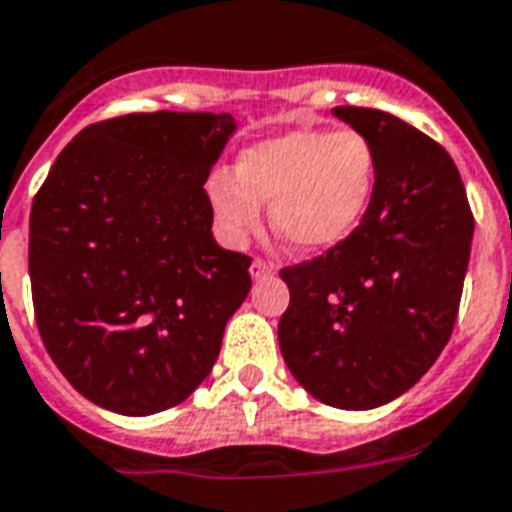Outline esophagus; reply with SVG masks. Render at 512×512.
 <instances>
[{
  "label": "esophagus",
  "mask_w": 512,
  "mask_h": 512,
  "mask_svg": "<svg viewBox=\"0 0 512 512\" xmlns=\"http://www.w3.org/2000/svg\"><path fill=\"white\" fill-rule=\"evenodd\" d=\"M270 273H273V268L268 263H263V260H252V265H249V276L255 278V281H263Z\"/></svg>",
  "instance_id": "esophagus-1"
}]
</instances>
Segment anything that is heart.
Instances as JSON below:
<instances>
[{
	"label": "heart",
	"instance_id": "1",
	"mask_svg": "<svg viewBox=\"0 0 512 512\" xmlns=\"http://www.w3.org/2000/svg\"><path fill=\"white\" fill-rule=\"evenodd\" d=\"M378 181L376 149L357 131L294 128L244 149L236 173L218 170L210 207L223 242L244 247L263 220L302 252H326L363 223Z\"/></svg>",
	"mask_w": 512,
	"mask_h": 512
}]
</instances>
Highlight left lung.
<instances>
[{
    "instance_id": "1",
    "label": "left lung",
    "mask_w": 512,
    "mask_h": 512,
    "mask_svg": "<svg viewBox=\"0 0 512 512\" xmlns=\"http://www.w3.org/2000/svg\"><path fill=\"white\" fill-rule=\"evenodd\" d=\"M378 157L355 234L281 270L289 307L278 344L305 392L339 410L397 400L442 355L458 318L473 215L452 157L397 115L334 107Z\"/></svg>"
}]
</instances>
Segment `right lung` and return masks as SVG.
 Returning a JSON list of instances; mask_svg holds the SVG:
<instances>
[{
	"label": "right lung",
	"instance_id": "add662e5",
	"mask_svg": "<svg viewBox=\"0 0 512 512\" xmlns=\"http://www.w3.org/2000/svg\"><path fill=\"white\" fill-rule=\"evenodd\" d=\"M234 115L136 112L83 128L31 207L36 326L76 392L120 415L184 402L242 307L247 255L218 247L205 184Z\"/></svg>",
	"mask_w": 512,
	"mask_h": 512
}]
</instances>
